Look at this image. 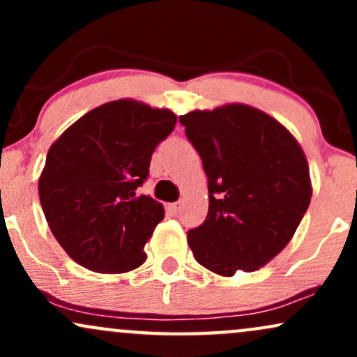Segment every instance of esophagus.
Instances as JSON below:
<instances>
[{"label":"esophagus","mask_w":357,"mask_h":357,"mask_svg":"<svg viewBox=\"0 0 357 357\" xmlns=\"http://www.w3.org/2000/svg\"><path fill=\"white\" fill-rule=\"evenodd\" d=\"M179 210H181V203H169V204H167V211H169L171 215H178Z\"/></svg>","instance_id":"1"}]
</instances>
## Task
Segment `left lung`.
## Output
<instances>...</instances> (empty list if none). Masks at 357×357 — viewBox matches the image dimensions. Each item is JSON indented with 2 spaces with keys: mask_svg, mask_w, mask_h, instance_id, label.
<instances>
[{
  "mask_svg": "<svg viewBox=\"0 0 357 357\" xmlns=\"http://www.w3.org/2000/svg\"><path fill=\"white\" fill-rule=\"evenodd\" d=\"M208 178V215L188 231L196 261L223 277L255 272L292 240L310 198L297 139L264 110L225 104L179 116Z\"/></svg>",
  "mask_w": 357,
  "mask_h": 357,
  "instance_id": "1",
  "label": "left lung"
}]
</instances>
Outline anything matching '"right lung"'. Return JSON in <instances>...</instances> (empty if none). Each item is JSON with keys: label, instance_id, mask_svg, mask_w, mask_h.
I'll use <instances>...</instances> for the list:
<instances>
[{"label": "right lung", "instance_id": "add662e5", "mask_svg": "<svg viewBox=\"0 0 357 357\" xmlns=\"http://www.w3.org/2000/svg\"><path fill=\"white\" fill-rule=\"evenodd\" d=\"M174 124L173 110L119 99L82 116L50 146L38 179L40 203L73 261L99 273L144 264V247L165 208L136 190Z\"/></svg>", "mask_w": 357, "mask_h": 357}]
</instances>
